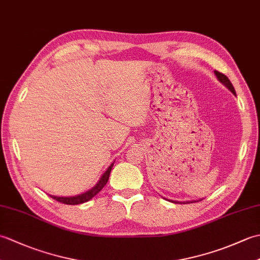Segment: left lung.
Returning <instances> with one entry per match:
<instances>
[{"instance_id": "obj_1", "label": "left lung", "mask_w": 260, "mask_h": 260, "mask_svg": "<svg viewBox=\"0 0 260 260\" xmlns=\"http://www.w3.org/2000/svg\"><path fill=\"white\" fill-rule=\"evenodd\" d=\"M214 74H215V76H217V78H218V80L221 82V84H223L225 87L228 88V89L234 93V95H236V91H235V88H234V86H233V84H231L230 82V80L228 79V77L225 76V75H223V74H221V73H219V71H217V70H214ZM168 201H171V202H174V203H182V202H179V201H173V200H168ZM201 201V200H200ZM194 201H185V202H183V203H193Z\"/></svg>"}]
</instances>
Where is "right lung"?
Here are the masks:
<instances>
[{
    "label": "right lung",
    "mask_w": 260,
    "mask_h": 260,
    "mask_svg": "<svg viewBox=\"0 0 260 260\" xmlns=\"http://www.w3.org/2000/svg\"><path fill=\"white\" fill-rule=\"evenodd\" d=\"M113 164H110V167L105 171V173L102 175V178L99 179V181L97 182V184L91 187L90 190H88L87 192L82 193V194L79 196H75V197H56V196H50L53 200H57L61 203L64 204H70V206H75V204H80V203H85L87 201H89L90 199H92L95 197L98 192H101V190L103 187L106 185L107 181L109 179V174H110V171H112L113 168Z\"/></svg>",
    "instance_id": "obj_1"
}]
</instances>
